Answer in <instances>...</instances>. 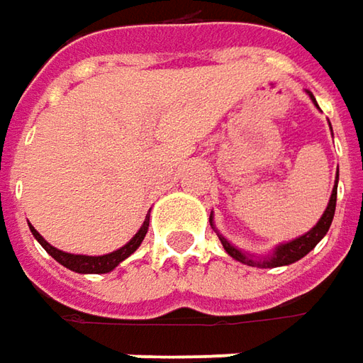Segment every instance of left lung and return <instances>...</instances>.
Segmentation results:
<instances>
[{"label": "left lung", "mask_w": 363, "mask_h": 363, "mask_svg": "<svg viewBox=\"0 0 363 363\" xmlns=\"http://www.w3.org/2000/svg\"><path fill=\"white\" fill-rule=\"evenodd\" d=\"M309 96H311V101L315 103L313 94H309ZM315 105H317V103H315ZM335 200H337V179H335V188L331 191L328 208H325L321 220L315 224V228H311L307 234L299 236L297 240L281 244V246L272 252V257L262 258V260H255L252 257L242 255L238 248H234V246H232L226 238H222V236H220V242H222L224 250H226L232 258H236L238 262H244V264H248V267H283V264H291V262H295V260H299V258L305 257L309 250H313L315 244L319 242V240L328 234L329 226H331V220H333V214H335ZM210 224H212V216H210Z\"/></svg>", "instance_id": "8db88e82"}]
</instances>
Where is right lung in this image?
Wrapping results in <instances>:
<instances>
[{"label": "right lung", "instance_id": "right-lung-1", "mask_svg": "<svg viewBox=\"0 0 363 363\" xmlns=\"http://www.w3.org/2000/svg\"><path fill=\"white\" fill-rule=\"evenodd\" d=\"M147 228H149V216L145 218V222H143V226L139 228V232L133 236L129 242L125 244L123 248L119 250H115V252H111V255H103V257H84V255H70V252H62V250H58V248H54L52 244H48L42 236H40V232L35 230L34 226H30V230L34 234V238L38 242L42 244L44 248H46V252H48L50 257L56 258L62 267L66 269H70V271L74 272H82V274H89V272H94V274H99V272H111L119 262H123L127 257H131L133 252L139 248V244L143 242V238H145Z\"/></svg>", "mask_w": 363, "mask_h": 363}]
</instances>
